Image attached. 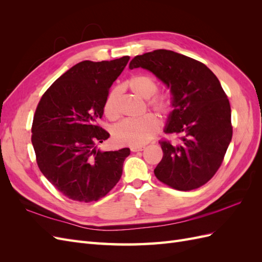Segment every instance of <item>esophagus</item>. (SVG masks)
Masks as SVG:
<instances>
[{
  "mask_svg": "<svg viewBox=\"0 0 262 262\" xmlns=\"http://www.w3.org/2000/svg\"><path fill=\"white\" fill-rule=\"evenodd\" d=\"M132 152H140V150H143L144 146H131L130 148Z\"/></svg>",
  "mask_w": 262,
  "mask_h": 262,
  "instance_id": "34e87169",
  "label": "esophagus"
}]
</instances>
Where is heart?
Listing matches in <instances>:
<instances>
[{"label":"heart","mask_w":262,"mask_h":262,"mask_svg":"<svg viewBox=\"0 0 262 262\" xmlns=\"http://www.w3.org/2000/svg\"><path fill=\"white\" fill-rule=\"evenodd\" d=\"M126 85L139 97L147 100V106L155 113L167 116L172 110V97L169 93H157L156 78L147 74H139L130 77ZM121 89L115 87L109 92L104 104V114L110 120L120 117L119 97ZM160 129V121L154 115H145L140 119H125L118 123L113 130V138L120 145L141 146L152 139Z\"/></svg>","instance_id":"b5f03b06"}]
</instances>
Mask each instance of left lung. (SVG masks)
I'll list each match as a JSON object with an SVG mask.
<instances>
[{
	"label": "left lung",
	"mask_w": 262,
	"mask_h": 262,
	"mask_svg": "<svg viewBox=\"0 0 262 262\" xmlns=\"http://www.w3.org/2000/svg\"><path fill=\"white\" fill-rule=\"evenodd\" d=\"M131 70H148L168 87L172 112L165 133L177 134V143L160 141L163 158L156 178L176 190L189 191L215 175L231 143V105L217 77L203 63L170 50L137 55Z\"/></svg>",
	"instance_id": "8db88e82"
}]
</instances>
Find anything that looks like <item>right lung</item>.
Instances as JSON below:
<instances>
[{
	"label": "right lung",
	"instance_id": "right-lung-1",
	"mask_svg": "<svg viewBox=\"0 0 262 262\" xmlns=\"http://www.w3.org/2000/svg\"><path fill=\"white\" fill-rule=\"evenodd\" d=\"M130 57L82 61L55 81L39 101L31 126L38 167L69 199L97 201L122 175L130 148H96L110 134L99 126L109 89Z\"/></svg>",
	"mask_w": 262,
	"mask_h": 262
}]
</instances>
